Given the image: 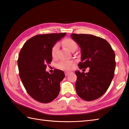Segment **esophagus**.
Listing matches in <instances>:
<instances>
[{
	"instance_id": "esophagus-1",
	"label": "esophagus",
	"mask_w": 129,
	"mask_h": 129,
	"mask_svg": "<svg viewBox=\"0 0 129 129\" xmlns=\"http://www.w3.org/2000/svg\"><path fill=\"white\" fill-rule=\"evenodd\" d=\"M69 72H65V76H67L69 74Z\"/></svg>"
}]
</instances>
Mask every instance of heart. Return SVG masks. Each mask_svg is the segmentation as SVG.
<instances>
[{"mask_svg": "<svg viewBox=\"0 0 129 129\" xmlns=\"http://www.w3.org/2000/svg\"><path fill=\"white\" fill-rule=\"evenodd\" d=\"M62 44L64 46L68 48L71 52L74 50H76L78 48V44L76 43V42L70 38L64 39L62 41ZM58 47H59V44L57 43L53 45L52 49H51V55H52V56L53 57H55L56 56ZM73 65L74 62L72 61L62 60L58 64V67L60 69L68 70L71 69Z\"/></svg>", "mask_w": 129, "mask_h": 129, "instance_id": "1", "label": "heart"}]
</instances>
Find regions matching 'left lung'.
<instances>
[{"instance_id":"8db88e82","label":"left lung","mask_w":129,"mask_h":129,"mask_svg":"<svg viewBox=\"0 0 129 129\" xmlns=\"http://www.w3.org/2000/svg\"><path fill=\"white\" fill-rule=\"evenodd\" d=\"M71 36L81 48L79 68H90L86 73L75 72L76 92L86 101L97 99L106 92L114 77L115 53L108 42L100 37L74 33Z\"/></svg>"}]
</instances>
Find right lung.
<instances>
[{
    "label": "right lung",
    "instance_id": "1",
    "mask_svg": "<svg viewBox=\"0 0 129 129\" xmlns=\"http://www.w3.org/2000/svg\"><path fill=\"white\" fill-rule=\"evenodd\" d=\"M66 34L37 35L25 42L20 52L17 64L21 80L30 96L42 103L52 102L59 93L64 72L55 69L50 74L46 69L52 60V47Z\"/></svg>",
    "mask_w": 129,
    "mask_h": 129
}]
</instances>
